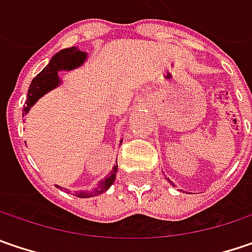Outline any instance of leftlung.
<instances>
[{
    "instance_id": "8db88e82",
    "label": "left lung",
    "mask_w": 252,
    "mask_h": 252,
    "mask_svg": "<svg viewBox=\"0 0 252 252\" xmlns=\"http://www.w3.org/2000/svg\"><path fill=\"white\" fill-rule=\"evenodd\" d=\"M167 180H168V178H167ZM168 181H170V180H168ZM170 184H172V183H171V181H170Z\"/></svg>"
}]
</instances>
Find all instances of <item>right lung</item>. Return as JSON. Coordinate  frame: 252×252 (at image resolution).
<instances>
[{"label": "right lung", "instance_id": "right-lung-1", "mask_svg": "<svg viewBox=\"0 0 252 252\" xmlns=\"http://www.w3.org/2000/svg\"><path fill=\"white\" fill-rule=\"evenodd\" d=\"M88 54L85 51L78 50V47H71V48H64L61 51H58L48 63V65L44 68L37 77L31 81V85L28 88V95H27V105L24 107L23 117H25L30 110L35 105L39 98L45 95L47 93H50L52 90H55L57 87L61 85V78L58 75L60 71H71L75 68L81 67L82 64L87 61ZM123 142V140L120 141ZM117 170H118V164H115L112 167L111 172L101 180L98 185L93 191H75V197L80 198H90V197H95L102 192H105L115 181V175H117ZM58 188H61L60 185H57ZM67 189V188H65Z\"/></svg>", "mask_w": 252, "mask_h": 252}]
</instances>
